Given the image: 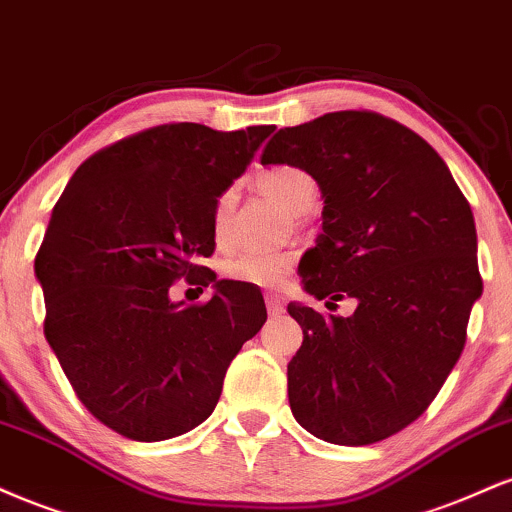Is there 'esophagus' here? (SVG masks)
<instances>
[{
  "instance_id": "1",
  "label": "esophagus",
  "mask_w": 512,
  "mask_h": 512,
  "mask_svg": "<svg viewBox=\"0 0 512 512\" xmlns=\"http://www.w3.org/2000/svg\"><path fill=\"white\" fill-rule=\"evenodd\" d=\"M266 304L270 316H280L282 311H285V302H282L280 294H266Z\"/></svg>"
}]
</instances>
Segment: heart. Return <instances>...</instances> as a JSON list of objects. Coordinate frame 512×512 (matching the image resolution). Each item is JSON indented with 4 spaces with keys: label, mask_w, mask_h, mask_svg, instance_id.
Segmentation results:
<instances>
[{
    "label": "heart",
    "mask_w": 512,
    "mask_h": 512,
    "mask_svg": "<svg viewBox=\"0 0 512 512\" xmlns=\"http://www.w3.org/2000/svg\"><path fill=\"white\" fill-rule=\"evenodd\" d=\"M256 186L263 194L278 201L287 213H304L316 198V182L304 170L290 165L270 167L256 177ZM234 206V191H222L213 210V227L218 237L225 232ZM290 251H239L222 263L227 280L246 282L256 287H278L292 268Z\"/></svg>",
    "instance_id": "obj_1"
}]
</instances>
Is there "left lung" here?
Masks as SVG:
<instances>
[{
  "mask_svg": "<svg viewBox=\"0 0 512 512\" xmlns=\"http://www.w3.org/2000/svg\"><path fill=\"white\" fill-rule=\"evenodd\" d=\"M261 165L304 170L321 189L323 232L299 261L304 290L352 316L287 304L304 340L287 364L294 419L338 446H369L424 414L482 297L472 208L422 136L374 112L287 126Z\"/></svg>",
  "mask_w": 512,
  "mask_h": 512,
  "instance_id": "1",
  "label": "left lung"
}]
</instances>
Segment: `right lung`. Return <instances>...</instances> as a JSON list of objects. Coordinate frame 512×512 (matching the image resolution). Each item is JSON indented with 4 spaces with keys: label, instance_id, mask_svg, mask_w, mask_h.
Returning <instances> with one entry per match:
<instances>
[{
    "label": "right lung",
    "instance_id": "add662e5",
    "mask_svg": "<svg viewBox=\"0 0 512 512\" xmlns=\"http://www.w3.org/2000/svg\"><path fill=\"white\" fill-rule=\"evenodd\" d=\"M273 126L165 124L90 155L66 184L35 256L45 338L78 400L126 438L153 443L206 422L227 366L266 323L254 287L198 266L213 210ZM186 277L214 287L172 303Z\"/></svg>",
    "mask_w": 512,
    "mask_h": 512
}]
</instances>
